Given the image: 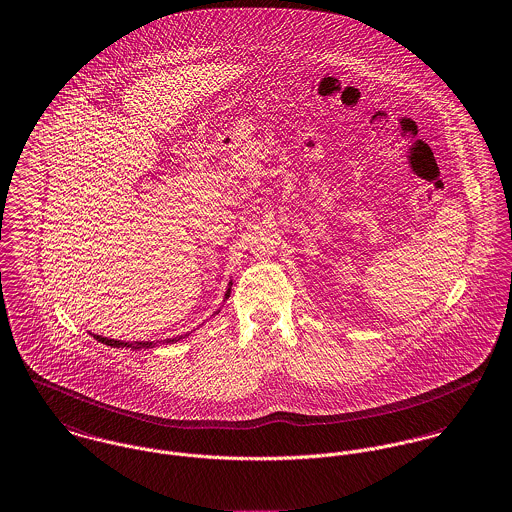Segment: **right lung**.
Returning <instances> with one entry per match:
<instances>
[{
	"instance_id": "add662e5",
	"label": "right lung",
	"mask_w": 512,
	"mask_h": 512,
	"mask_svg": "<svg viewBox=\"0 0 512 512\" xmlns=\"http://www.w3.org/2000/svg\"><path fill=\"white\" fill-rule=\"evenodd\" d=\"M229 296V288L228 292H226V298ZM96 340L102 341V343H106V345H112V347H131V349H151V347H155L157 343L155 341H119V340H110V338H102V336H94ZM182 340V336H178V338H169V340H165V343H174V341Z\"/></svg>"
}]
</instances>
